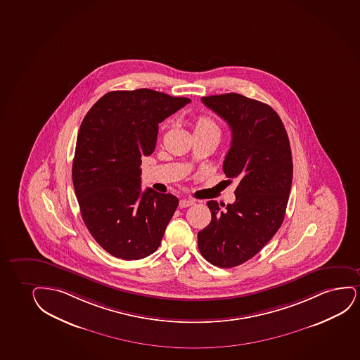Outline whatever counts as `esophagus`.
Here are the masks:
<instances>
[{"label": "esophagus", "mask_w": 360, "mask_h": 360, "mask_svg": "<svg viewBox=\"0 0 360 360\" xmlns=\"http://www.w3.org/2000/svg\"><path fill=\"white\" fill-rule=\"evenodd\" d=\"M195 202L196 200H192V198H185V200H180L179 205H180V208H187L190 205H195Z\"/></svg>", "instance_id": "esophagus-1"}]
</instances>
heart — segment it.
Listing matches in <instances>:
<instances>
[{
  "instance_id": "heart-1",
  "label": "heart",
  "mask_w": 360,
  "mask_h": 360,
  "mask_svg": "<svg viewBox=\"0 0 360 360\" xmlns=\"http://www.w3.org/2000/svg\"><path fill=\"white\" fill-rule=\"evenodd\" d=\"M221 135V129L214 119L208 115H198L193 122V136L219 137Z\"/></svg>"
}]
</instances>
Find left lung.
Instances as JSON below:
<instances>
[{"instance_id":"1","label":"left lung","mask_w":360,"mask_h":360,"mask_svg":"<svg viewBox=\"0 0 360 360\" xmlns=\"http://www.w3.org/2000/svg\"><path fill=\"white\" fill-rule=\"evenodd\" d=\"M202 102L231 129L223 170L238 185L236 200L225 210L217 200L207 202L212 221L197 235L198 250L215 266L233 268L255 257L283 224L293 173L291 147L270 105L233 92Z\"/></svg>"}]
</instances>
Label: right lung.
I'll use <instances>...</instances> for the list:
<instances>
[{
    "instance_id": "1",
    "label": "right lung",
    "mask_w": 360,
    "mask_h": 360,
    "mask_svg": "<svg viewBox=\"0 0 360 360\" xmlns=\"http://www.w3.org/2000/svg\"><path fill=\"white\" fill-rule=\"evenodd\" d=\"M191 100L150 89L110 91L82 120L74 155V190L82 220L110 255L137 260L160 247L179 200L141 192V157L155 150L158 124Z\"/></svg>"
}]
</instances>
